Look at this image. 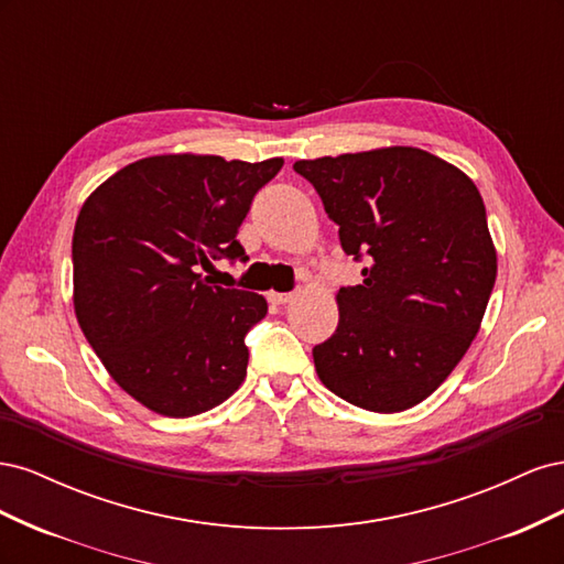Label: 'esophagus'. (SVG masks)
I'll list each match as a JSON object with an SVG mask.
<instances>
[{
  "mask_svg": "<svg viewBox=\"0 0 564 564\" xmlns=\"http://www.w3.org/2000/svg\"><path fill=\"white\" fill-rule=\"evenodd\" d=\"M294 299V294H282V292H268V301L272 305H286L289 301Z\"/></svg>",
  "mask_w": 564,
  "mask_h": 564,
  "instance_id": "obj_1",
  "label": "esophagus"
}]
</instances>
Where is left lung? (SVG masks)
I'll return each mask as SVG.
<instances>
[{
  "mask_svg": "<svg viewBox=\"0 0 564 564\" xmlns=\"http://www.w3.org/2000/svg\"><path fill=\"white\" fill-rule=\"evenodd\" d=\"M338 226L340 247L367 261L362 284L336 294L338 327L313 348L319 381L369 412L423 402L480 329L497 249L475 183L406 145L301 160Z\"/></svg>",
  "mask_w": 564,
  "mask_h": 564,
  "instance_id": "left-lung-1",
  "label": "left lung"
}]
</instances>
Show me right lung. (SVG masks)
Masks as SVG:
<instances>
[{
	"instance_id": "add662e5",
	"label": "right lung",
	"mask_w": 564,
	"mask_h": 564,
	"mask_svg": "<svg viewBox=\"0 0 564 564\" xmlns=\"http://www.w3.org/2000/svg\"><path fill=\"white\" fill-rule=\"evenodd\" d=\"M282 164L155 155L119 169L84 202L75 315L117 386L152 412L195 416L242 386L245 336L268 303L204 272L216 259H247L237 230Z\"/></svg>"
}]
</instances>
